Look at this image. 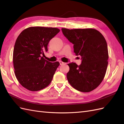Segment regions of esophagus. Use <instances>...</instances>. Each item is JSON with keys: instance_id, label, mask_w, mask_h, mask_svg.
<instances>
[{"instance_id": "34e87169", "label": "esophagus", "mask_w": 124, "mask_h": 124, "mask_svg": "<svg viewBox=\"0 0 124 124\" xmlns=\"http://www.w3.org/2000/svg\"><path fill=\"white\" fill-rule=\"evenodd\" d=\"M59 62H60V65H62V64H63L64 63V62H62V61H59Z\"/></svg>"}]
</instances>
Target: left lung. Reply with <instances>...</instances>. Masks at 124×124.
Listing matches in <instances>:
<instances>
[{
	"label": "left lung",
	"instance_id": "8db88e82",
	"mask_svg": "<svg viewBox=\"0 0 124 124\" xmlns=\"http://www.w3.org/2000/svg\"><path fill=\"white\" fill-rule=\"evenodd\" d=\"M62 33L73 45V51L80 56L81 63L68 64L67 74L70 84L77 90L89 92L101 83L107 69L109 58L107 41L99 31L94 29L62 28Z\"/></svg>",
	"mask_w": 124,
	"mask_h": 124
}]
</instances>
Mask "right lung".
<instances>
[{"label":"right lung","instance_id":"right-lung-1","mask_svg":"<svg viewBox=\"0 0 124 124\" xmlns=\"http://www.w3.org/2000/svg\"><path fill=\"white\" fill-rule=\"evenodd\" d=\"M55 28L33 27L21 33L15 41L13 64L18 82L31 91H38L51 83L60 63H52L41 55L48 51L49 41L60 32Z\"/></svg>","mask_w":124,"mask_h":124}]
</instances>
